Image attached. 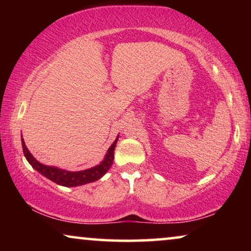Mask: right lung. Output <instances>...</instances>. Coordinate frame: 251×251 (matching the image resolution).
Returning a JSON list of instances; mask_svg holds the SVG:
<instances>
[{
	"mask_svg": "<svg viewBox=\"0 0 251 251\" xmlns=\"http://www.w3.org/2000/svg\"><path fill=\"white\" fill-rule=\"evenodd\" d=\"M118 138L119 136L116 137L114 143H113L111 147L108 149L104 160H102L98 166L92 167L90 169L82 170V171H67V170L59 169V168L46 166V164L40 163L39 161H37L32 154H30L28 149H27L25 145V142H24L23 137H22V145H23L24 155H25L26 160L28 161L29 164L34 168V169L39 171L41 175H43V176L47 177L48 179L52 180L53 183L61 185V186L74 187V186H80V185H84V184L92 183V181L98 180L99 178H101L106 173H107V170L112 167L113 160H114V149H115L116 143H118Z\"/></svg>",
	"mask_w": 251,
	"mask_h": 251,
	"instance_id": "1",
	"label": "right lung"
}]
</instances>
